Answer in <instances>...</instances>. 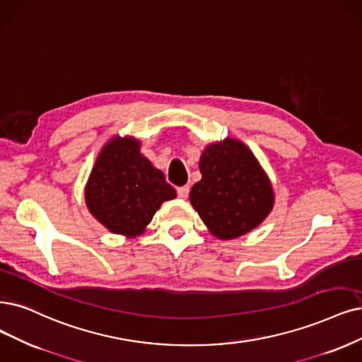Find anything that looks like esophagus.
I'll return each instance as SVG.
<instances>
[{"instance_id":"esophagus-1","label":"esophagus","mask_w":362,"mask_h":362,"mask_svg":"<svg viewBox=\"0 0 362 362\" xmlns=\"http://www.w3.org/2000/svg\"><path fill=\"white\" fill-rule=\"evenodd\" d=\"M177 195H179V198H188L189 186L185 185V186H180V188H177Z\"/></svg>"}]
</instances>
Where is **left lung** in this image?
Here are the masks:
<instances>
[{
	"instance_id": "left-lung-1",
	"label": "left lung",
	"mask_w": 362,
	"mask_h": 362,
	"mask_svg": "<svg viewBox=\"0 0 362 362\" xmlns=\"http://www.w3.org/2000/svg\"><path fill=\"white\" fill-rule=\"evenodd\" d=\"M202 180L189 194L209 231L231 240L252 231L269 216L274 191L258 159L240 140L209 144L199 158Z\"/></svg>"
}]
</instances>
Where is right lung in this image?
I'll return each instance as SVG.
<instances>
[{"label": "right lung", "instance_id": "1", "mask_svg": "<svg viewBox=\"0 0 362 362\" xmlns=\"http://www.w3.org/2000/svg\"><path fill=\"white\" fill-rule=\"evenodd\" d=\"M173 198L176 191L134 137H115L103 147L85 188L92 216L127 237L143 234L160 204Z\"/></svg>", "mask_w": 362, "mask_h": 362}]
</instances>
